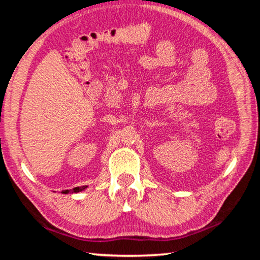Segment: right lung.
Returning a JSON list of instances; mask_svg holds the SVG:
<instances>
[{"mask_svg": "<svg viewBox=\"0 0 260 260\" xmlns=\"http://www.w3.org/2000/svg\"><path fill=\"white\" fill-rule=\"evenodd\" d=\"M87 188V186H82V187H76V188H73V189H71V190H63L61 192L63 193H69V192H79V191H82L83 189H86Z\"/></svg>", "mask_w": 260, "mask_h": 260, "instance_id": "right-lung-1", "label": "right lung"}]
</instances>
